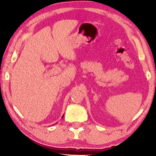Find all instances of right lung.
I'll return each instance as SVG.
<instances>
[{"label":"right lung","instance_id":"1","mask_svg":"<svg viewBox=\"0 0 156 156\" xmlns=\"http://www.w3.org/2000/svg\"><path fill=\"white\" fill-rule=\"evenodd\" d=\"M62 118H63V117H62Z\"/></svg>","mask_w":156,"mask_h":156}]
</instances>
